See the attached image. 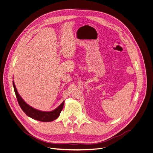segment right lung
Here are the masks:
<instances>
[{
  "label": "right lung",
  "instance_id": "obj_1",
  "mask_svg": "<svg viewBox=\"0 0 153 153\" xmlns=\"http://www.w3.org/2000/svg\"><path fill=\"white\" fill-rule=\"evenodd\" d=\"M13 86H14V91L16 93V95L18 101L19 105L21 108V109L23 110V111L27 116H29V117L34 120L42 121V122L52 121L56 120L57 118H58V117L61 114V112L63 109V107L64 105V101L58 108H56L55 110L53 111H51V112L40 111L35 109H33V108L29 106L26 102H25V101L22 98V97L19 94L14 82H13Z\"/></svg>",
  "mask_w": 153,
  "mask_h": 153
}]
</instances>
